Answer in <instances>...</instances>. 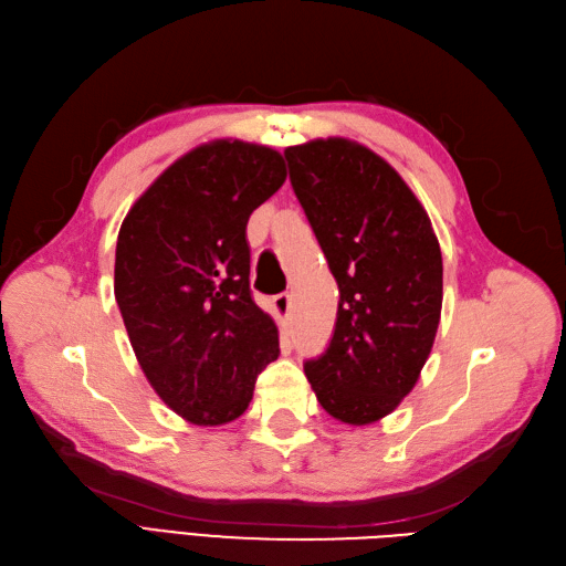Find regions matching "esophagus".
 Segmentation results:
<instances>
[{
	"instance_id": "34e87169",
	"label": "esophagus",
	"mask_w": 566,
	"mask_h": 566,
	"mask_svg": "<svg viewBox=\"0 0 566 566\" xmlns=\"http://www.w3.org/2000/svg\"><path fill=\"white\" fill-rule=\"evenodd\" d=\"M290 310H293V300H290V295H276L273 297V312L279 314V318L283 321V323H287V318H290Z\"/></svg>"
}]
</instances>
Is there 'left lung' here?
<instances>
[{"mask_svg": "<svg viewBox=\"0 0 566 566\" xmlns=\"http://www.w3.org/2000/svg\"><path fill=\"white\" fill-rule=\"evenodd\" d=\"M290 181L339 287L328 349L304 364L335 420L370 424L416 387L443 300L439 241L420 200L370 148L331 136L285 148Z\"/></svg>", "mask_w": 566, "mask_h": 566, "instance_id": "1", "label": "left lung"}]
</instances>
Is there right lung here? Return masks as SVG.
Wrapping results in <instances>:
<instances>
[{
    "label": "right lung",
    "instance_id": "obj_1",
    "mask_svg": "<svg viewBox=\"0 0 566 566\" xmlns=\"http://www.w3.org/2000/svg\"><path fill=\"white\" fill-rule=\"evenodd\" d=\"M279 150L219 139L188 150L117 233L115 300L146 380L177 416L227 424L279 358V328L250 293L248 219L283 186Z\"/></svg>",
    "mask_w": 566,
    "mask_h": 566
}]
</instances>
